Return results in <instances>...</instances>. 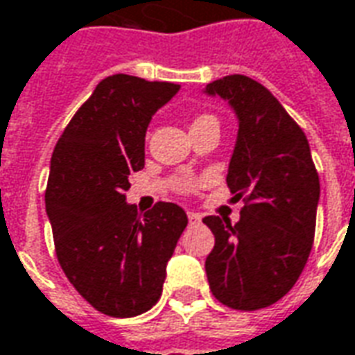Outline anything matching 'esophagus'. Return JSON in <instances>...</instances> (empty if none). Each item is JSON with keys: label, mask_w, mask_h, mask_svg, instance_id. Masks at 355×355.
<instances>
[{"label": "esophagus", "mask_w": 355, "mask_h": 355, "mask_svg": "<svg viewBox=\"0 0 355 355\" xmlns=\"http://www.w3.org/2000/svg\"><path fill=\"white\" fill-rule=\"evenodd\" d=\"M187 218L191 224H197V222H201V214L199 212H187Z\"/></svg>", "instance_id": "1"}]
</instances>
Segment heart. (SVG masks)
<instances>
[{"instance_id":"b5f03b06","label":"heart","mask_w":355,"mask_h":355,"mask_svg":"<svg viewBox=\"0 0 355 355\" xmlns=\"http://www.w3.org/2000/svg\"><path fill=\"white\" fill-rule=\"evenodd\" d=\"M195 121H216L214 117H210V116H202V117H197Z\"/></svg>"}]
</instances>
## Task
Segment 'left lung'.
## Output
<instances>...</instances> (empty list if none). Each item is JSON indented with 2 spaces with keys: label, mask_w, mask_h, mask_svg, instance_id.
Wrapping results in <instances>:
<instances>
[{
  "label": "left lung",
  "mask_w": 355,
  "mask_h": 355,
  "mask_svg": "<svg viewBox=\"0 0 355 355\" xmlns=\"http://www.w3.org/2000/svg\"><path fill=\"white\" fill-rule=\"evenodd\" d=\"M202 92L228 102L236 114L226 183L248 202L236 224L202 218L216 239L205 270L220 304L255 311L284 297L304 270L321 197L319 175L304 131L261 83L228 75Z\"/></svg>",
  "instance_id": "left-lung-1"
}]
</instances>
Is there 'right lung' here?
I'll list each match as a JSON object with an SVG mask.
<instances>
[{"mask_svg":"<svg viewBox=\"0 0 355 355\" xmlns=\"http://www.w3.org/2000/svg\"><path fill=\"white\" fill-rule=\"evenodd\" d=\"M178 92L173 83L106 77L51 154L46 214L58 261L75 290L110 317H135L160 300L187 226L175 202L139 214L125 199L129 175L145 168L148 123Z\"/></svg>","mask_w":355,"mask_h":355,"instance_id":"add662e5","label":"right lung"}]
</instances>
